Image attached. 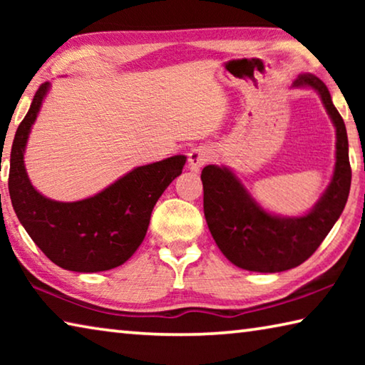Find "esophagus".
Listing matches in <instances>:
<instances>
[{"mask_svg":"<svg viewBox=\"0 0 365 365\" xmlns=\"http://www.w3.org/2000/svg\"><path fill=\"white\" fill-rule=\"evenodd\" d=\"M209 159H211V151H209L206 146L193 148V150L188 153V168L190 170L195 172L200 170Z\"/></svg>","mask_w":365,"mask_h":365,"instance_id":"34e87169","label":"esophagus"}]
</instances>
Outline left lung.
Wrapping results in <instances>:
<instances>
[{
	"label": "left lung",
	"instance_id": "left-lung-1",
	"mask_svg": "<svg viewBox=\"0 0 365 365\" xmlns=\"http://www.w3.org/2000/svg\"><path fill=\"white\" fill-rule=\"evenodd\" d=\"M293 86H311L322 98L336 128L333 178L311 212L302 217H277L252 200L230 170L206 165L201 172L205 217L212 238L228 261L251 272H283L311 257L341 215L351 187L348 135L322 80L301 73Z\"/></svg>",
	"mask_w": 365,
	"mask_h": 365
}]
</instances>
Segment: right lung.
<instances>
[{
	"instance_id": "right-lung-1",
	"label": "right lung",
	"mask_w": 365,
	"mask_h": 365,
	"mask_svg": "<svg viewBox=\"0 0 365 365\" xmlns=\"http://www.w3.org/2000/svg\"><path fill=\"white\" fill-rule=\"evenodd\" d=\"M49 83L40 85L11 150L9 195L17 219L35 245L59 267L103 272L122 265L143 242L153 207L175 177L185 156L133 169L101 193L76 202L48 200L30 183L24 150Z\"/></svg>"
}]
</instances>
